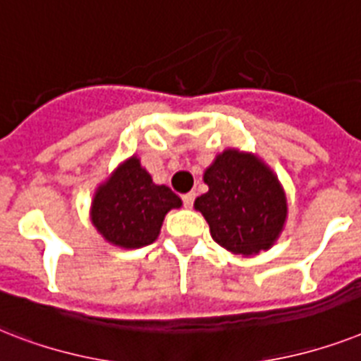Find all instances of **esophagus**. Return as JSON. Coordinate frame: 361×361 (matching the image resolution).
I'll return each mask as SVG.
<instances>
[{
  "instance_id": "1",
  "label": "esophagus",
  "mask_w": 361,
  "mask_h": 361,
  "mask_svg": "<svg viewBox=\"0 0 361 361\" xmlns=\"http://www.w3.org/2000/svg\"><path fill=\"white\" fill-rule=\"evenodd\" d=\"M194 200H195V192H188V194H184L183 195V203H184V207H192L194 205Z\"/></svg>"
}]
</instances>
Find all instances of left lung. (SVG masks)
<instances>
[{
	"mask_svg": "<svg viewBox=\"0 0 361 361\" xmlns=\"http://www.w3.org/2000/svg\"><path fill=\"white\" fill-rule=\"evenodd\" d=\"M209 192L195 200L220 247L250 256L275 243L286 220L276 177L250 154L226 150L203 175Z\"/></svg>",
	"mask_w": 361,
	"mask_h": 361,
	"instance_id": "obj_1",
	"label": "left lung"
}]
</instances>
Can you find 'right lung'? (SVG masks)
I'll return each instance as SVG.
<instances>
[{
	"mask_svg": "<svg viewBox=\"0 0 361 361\" xmlns=\"http://www.w3.org/2000/svg\"><path fill=\"white\" fill-rule=\"evenodd\" d=\"M180 203L171 188L152 183L139 160L130 158L97 190L92 222L109 243L139 248L154 243L167 211Z\"/></svg>",
	"mask_w": 361,
	"mask_h": 361,
	"instance_id": "obj_1",
	"label": "right lung"
}]
</instances>
